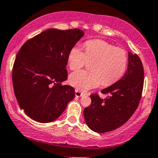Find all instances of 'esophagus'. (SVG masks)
Segmentation results:
<instances>
[{
  "label": "esophagus",
  "mask_w": 158,
  "mask_h": 158,
  "mask_svg": "<svg viewBox=\"0 0 158 158\" xmlns=\"http://www.w3.org/2000/svg\"><path fill=\"white\" fill-rule=\"evenodd\" d=\"M75 94H76V97L80 98L81 96L82 95V93L81 92H79V91L77 90V89H76V91H75Z\"/></svg>",
  "instance_id": "esophagus-1"
}]
</instances>
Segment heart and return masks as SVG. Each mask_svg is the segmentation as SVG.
Instances as JSON below:
<instances>
[{
    "instance_id": "b5f03b06",
    "label": "heart",
    "mask_w": 158,
    "mask_h": 158,
    "mask_svg": "<svg viewBox=\"0 0 158 158\" xmlns=\"http://www.w3.org/2000/svg\"><path fill=\"white\" fill-rule=\"evenodd\" d=\"M85 52L79 46L75 45L68 54V65L72 70L80 69L88 63L92 72L79 70L69 76V82L76 89L86 91L99 86L110 85L125 73L127 66V54L123 49L100 39L86 41Z\"/></svg>"
}]
</instances>
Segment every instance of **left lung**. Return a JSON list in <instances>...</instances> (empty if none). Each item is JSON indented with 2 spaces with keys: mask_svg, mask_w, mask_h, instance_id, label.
<instances>
[{
  "mask_svg": "<svg viewBox=\"0 0 158 158\" xmlns=\"http://www.w3.org/2000/svg\"><path fill=\"white\" fill-rule=\"evenodd\" d=\"M129 64L125 75L101 93L91 94L92 103L84 110L87 126L94 132H107L120 127L135 113L140 102L144 85V68L137 54L129 52Z\"/></svg>",
  "mask_w": 158,
  "mask_h": 158,
  "instance_id": "left-lung-1",
  "label": "left lung"
}]
</instances>
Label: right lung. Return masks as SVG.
Segmentation results:
<instances>
[{
  "label": "right lung",
  "instance_id": "obj_1",
  "mask_svg": "<svg viewBox=\"0 0 158 158\" xmlns=\"http://www.w3.org/2000/svg\"><path fill=\"white\" fill-rule=\"evenodd\" d=\"M84 32L79 29H49L29 39L13 64V90L26 115L39 123H50L62 114L75 97L67 79L68 54Z\"/></svg>",
  "mask_w": 158,
  "mask_h": 158
}]
</instances>
